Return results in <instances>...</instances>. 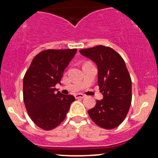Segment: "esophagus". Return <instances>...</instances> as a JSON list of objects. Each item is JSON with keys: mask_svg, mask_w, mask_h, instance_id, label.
I'll return each mask as SVG.
<instances>
[{"mask_svg": "<svg viewBox=\"0 0 158 158\" xmlns=\"http://www.w3.org/2000/svg\"><path fill=\"white\" fill-rule=\"evenodd\" d=\"M85 97V95H84V94H76L75 95V98L76 99H82V98H84Z\"/></svg>", "mask_w": 158, "mask_h": 158, "instance_id": "esophagus-1", "label": "esophagus"}]
</instances>
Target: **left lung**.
Segmentation results:
<instances>
[{
  "mask_svg": "<svg viewBox=\"0 0 158 158\" xmlns=\"http://www.w3.org/2000/svg\"><path fill=\"white\" fill-rule=\"evenodd\" d=\"M79 52L97 64L98 85L104 97L88 111L90 119L105 129L116 128L126 118L131 103V79L126 63L114 49L103 45Z\"/></svg>",
  "mask_w": 158,
  "mask_h": 158,
  "instance_id": "left-lung-1",
  "label": "left lung"
}]
</instances>
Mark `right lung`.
I'll return each instance as SVG.
<instances>
[{
	"instance_id": "1",
	"label": "right lung",
	"mask_w": 158,
	"mask_h": 158,
	"mask_svg": "<svg viewBox=\"0 0 158 158\" xmlns=\"http://www.w3.org/2000/svg\"><path fill=\"white\" fill-rule=\"evenodd\" d=\"M77 49L46 50L32 59L23 80V98L30 119L45 131L55 128L66 117L72 95L56 92L64 69L75 56Z\"/></svg>"
}]
</instances>
